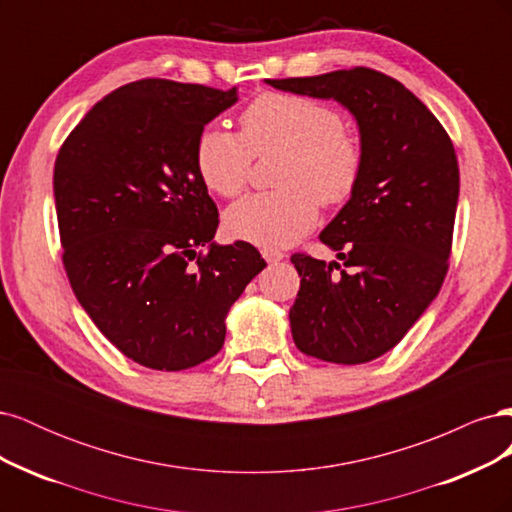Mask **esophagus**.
<instances>
[{
    "label": "esophagus",
    "mask_w": 512,
    "mask_h": 512,
    "mask_svg": "<svg viewBox=\"0 0 512 512\" xmlns=\"http://www.w3.org/2000/svg\"><path fill=\"white\" fill-rule=\"evenodd\" d=\"M260 254H262V258H265L267 262H280L284 258V252L275 250V247H265V250H262Z\"/></svg>",
    "instance_id": "esophagus-1"
}]
</instances>
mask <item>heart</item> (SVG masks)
I'll return each mask as SVG.
<instances>
[{
    "mask_svg": "<svg viewBox=\"0 0 512 512\" xmlns=\"http://www.w3.org/2000/svg\"><path fill=\"white\" fill-rule=\"evenodd\" d=\"M241 136L220 126L200 130L196 173L213 194L237 196L250 175L252 156L282 151L275 185L230 205L224 224L232 237L258 245H286L303 237L322 205H342L363 175V145L344 128L333 106L297 94L258 96L241 113Z\"/></svg>",
    "mask_w": 512,
    "mask_h": 512,
    "instance_id": "heart-1",
    "label": "heart"
}]
</instances>
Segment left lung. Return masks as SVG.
<instances>
[{"label": "left lung", "instance_id": "8db88e82", "mask_svg": "<svg viewBox=\"0 0 512 512\" xmlns=\"http://www.w3.org/2000/svg\"><path fill=\"white\" fill-rule=\"evenodd\" d=\"M275 89L335 100L354 115L363 175L320 241L344 260L292 254L301 288L292 339L320 361L359 365L395 348L438 297L448 271L459 198L455 147L410 89L371 68L301 79Z\"/></svg>", "mask_w": 512, "mask_h": 512}]
</instances>
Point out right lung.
<instances>
[{"label": "right lung", "mask_w": 512, "mask_h": 512, "mask_svg": "<svg viewBox=\"0 0 512 512\" xmlns=\"http://www.w3.org/2000/svg\"><path fill=\"white\" fill-rule=\"evenodd\" d=\"M235 102L237 87L128 83L57 153L70 286L108 342L149 369L181 371L218 354L228 309L267 267L250 243L213 241L218 207L194 164L200 130Z\"/></svg>", "instance_id": "1"}]
</instances>
